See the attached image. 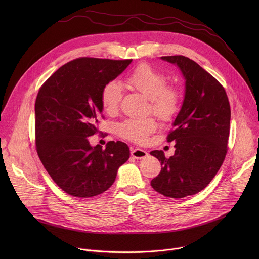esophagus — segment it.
Here are the masks:
<instances>
[{
	"label": "esophagus",
	"mask_w": 259,
	"mask_h": 259,
	"mask_svg": "<svg viewBox=\"0 0 259 259\" xmlns=\"http://www.w3.org/2000/svg\"><path fill=\"white\" fill-rule=\"evenodd\" d=\"M131 153H132V156L137 159L145 158L148 155V152L141 148H131Z\"/></svg>",
	"instance_id": "34e87169"
}]
</instances>
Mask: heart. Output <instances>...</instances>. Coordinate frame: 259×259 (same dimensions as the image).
I'll use <instances>...</instances> for the list:
<instances>
[{
  "instance_id": "1",
  "label": "heart",
  "mask_w": 259,
  "mask_h": 259,
  "mask_svg": "<svg viewBox=\"0 0 259 259\" xmlns=\"http://www.w3.org/2000/svg\"><path fill=\"white\" fill-rule=\"evenodd\" d=\"M126 82L150 101L151 111L159 118L169 119L180 110L181 92L177 88L166 87V76L147 64L137 67L126 76ZM121 91V83L116 79H111L104 85L101 101L108 113H114L118 110ZM155 130L156 122L150 117L131 118L118 125L119 136L138 144L147 143L148 136Z\"/></svg>"
}]
</instances>
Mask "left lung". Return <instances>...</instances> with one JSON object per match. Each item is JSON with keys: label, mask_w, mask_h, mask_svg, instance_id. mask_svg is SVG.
<instances>
[{"label": "left lung", "mask_w": 259, "mask_h": 259, "mask_svg": "<svg viewBox=\"0 0 259 259\" xmlns=\"http://www.w3.org/2000/svg\"><path fill=\"white\" fill-rule=\"evenodd\" d=\"M177 66L185 78V98L167 142L175 154L152 150L161 170L150 185L164 196L182 198L202 190L215 177L227 151L230 106L222 84L184 56L160 57Z\"/></svg>", "instance_id": "8db88e82"}]
</instances>
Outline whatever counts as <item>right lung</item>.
Instances as JSON below:
<instances>
[{
	"mask_svg": "<svg viewBox=\"0 0 259 259\" xmlns=\"http://www.w3.org/2000/svg\"><path fill=\"white\" fill-rule=\"evenodd\" d=\"M133 60L80 58L61 67L39 89L35 105L37 155L53 181L67 193L92 197L115 181L130 158L122 142L92 147L99 132L104 85L121 74Z\"/></svg>",
	"mask_w": 259,
	"mask_h": 259,
	"instance_id": "obj_1",
	"label": "right lung"
}]
</instances>
